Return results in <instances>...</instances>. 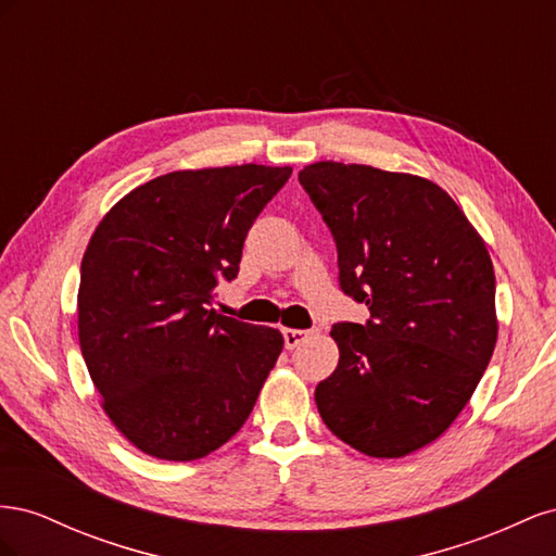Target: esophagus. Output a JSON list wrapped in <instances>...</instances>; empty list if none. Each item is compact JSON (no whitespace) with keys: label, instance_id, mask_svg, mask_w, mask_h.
I'll list each match as a JSON object with an SVG mask.
<instances>
[{"label":"esophagus","instance_id":"1","mask_svg":"<svg viewBox=\"0 0 556 556\" xmlns=\"http://www.w3.org/2000/svg\"><path fill=\"white\" fill-rule=\"evenodd\" d=\"M308 331H304V329H282V339H285V348L288 350H294V348H299L301 343H304L306 339H308Z\"/></svg>","mask_w":556,"mask_h":556}]
</instances>
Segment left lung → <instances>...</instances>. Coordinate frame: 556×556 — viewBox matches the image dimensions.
I'll return each instance as SVG.
<instances>
[{
    "label": "left lung",
    "instance_id": "8db88e82",
    "mask_svg": "<svg viewBox=\"0 0 556 556\" xmlns=\"http://www.w3.org/2000/svg\"><path fill=\"white\" fill-rule=\"evenodd\" d=\"M299 180L333 233L341 290L371 311L331 329L339 366L315 390L319 417L368 457H406L450 429L492 359V257L422 176L315 162Z\"/></svg>",
    "mask_w": 556,
    "mask_h": 556
}]
</instances>
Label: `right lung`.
Instances as JSON below:
<instances>
[{
	"instance_id": "obj_1",
	"label": "right lung",
	"mask_w": 556,
	"mask_h": 556,
	"mask_svg": "<svg viewBox=\"0 0 556 556\" xmlns=\"http://www.w3.org/2000/svg\"><path fill=\"white\" fill-rule=\"evenodd\" d=\"M292 166L172 172L125 194L80 262L78 343L113 427L143 454L192 462L237 433L282 333L211 308Z\"/></svg>"
}]
</instances>
